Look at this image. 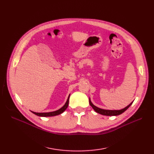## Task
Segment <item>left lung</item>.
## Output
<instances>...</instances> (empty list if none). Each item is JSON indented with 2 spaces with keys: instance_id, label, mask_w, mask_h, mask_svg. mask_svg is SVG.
I'll return each mask as SVG.
<instances>
[{
  "instance_id": "left-lung-1",
  "label": "left lung",
  "mask_w": 154,
  "mask_h": 154,
  "mask_svg": "<svg viewBox=\"0 0 154 154\" xmlns=\"http://www.w3.org/2000/svg\"><path fill=\"white\" fill-rule=\"evenodd\" d=\"M133 102H132L130 104L127 106L126 107H125L124 109H122L121 110H105V109H100L97 107L95 106L92 103L91 99H89V103L90 106L93 108V109L96 112L99 113L100 114L103 115V116H119L121 114H122L123 112H124L129 107H130L131 105L132 104Z\"/></svg>"
}]
</instances>
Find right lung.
I'll return each mask as SVG.
<instances>
[{
    "instance_id": "obj_1",
    "label": "right lung",
    "mask_w": 154,
    "mask_h": 154,
    "mask_svg": "<svg viewBox=\"0 0 154 154\" xmlns=\"http://www.w3.org/2000/svg\"><path fill=\"white\" fill-rule=\"evenodd\" d=\"M69 97H70V95H69L67 100L66 103H65L64 106L62 108H60V109L56 110V111L51 112H44V113H38V112H32V111H31V112L33 113V114H34L35 115L40 116V117H52V116H55L59 115V114H62V113H63L67 108L68 105H69Z\"/></svg>"
}]
</instances>
